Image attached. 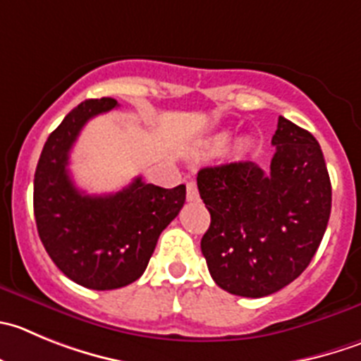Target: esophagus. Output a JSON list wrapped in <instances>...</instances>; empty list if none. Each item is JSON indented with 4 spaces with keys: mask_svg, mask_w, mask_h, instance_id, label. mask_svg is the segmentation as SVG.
Here are the masks:
<instances>
[{
    "mask_svg": "<svg viewBox=\"0 0 361 361\" xmlns=\"http://www.w3.org/2000/svg\"><path fill=\"white\" fill-rule=\"evenodd\" d=\"M188 200L190 202H197L198 198V188H197V184L193 183V180H190V183H188Z\"/></svg>",
    "mask_w": 361,
    "mask_h": 361,
    "instance_id": "1",
    "label": "esophagus"
}]
</instances>
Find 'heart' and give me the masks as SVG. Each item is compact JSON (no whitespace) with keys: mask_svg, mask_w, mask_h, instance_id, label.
I'll return each mask as SVG.
<instances>
[{"mask_svg":"<svg viewBox=\"0 0 361 361\" xmlns=\"http://www.w3.org/2000/svg\"><path fill=\"white\" fill-rule=\"evenodd\" d=\"M228 140H230L228 133H218V135H214V136H211V138L205 140L204 150L207 154L221 152V150L225 149L226 143H228ZM248 149H250V143L246 142V140H239V142L234 145V152L239 154V156H241V154H245Z\"/></svg>","mask_w":361,"mask_h":361,"instance_id":"heart-1","label":"heart"}]
</instances>
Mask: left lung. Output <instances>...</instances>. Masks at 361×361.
Segmentation results:
<instances>
[{
    "instance_id": "left-lung-1",
    "label": "left lung",
    "mask_w": 361,
    "mask_h": 361,
    "mask_svg": "<svg viewBox=\"0 0 361 361\" xmlns=\"http://www.w3.org/2000/svg\"><path fill=\"white\" fill-rule=\"evenodd\" d=\"M266 171L253 161L207 166L197 184L211 225L200 243L212 280L243 298L289 286L314 259L331 212L321 145L280 116Z\"/></svg>"
}]
</instances>
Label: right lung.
I'll use <instances>...</instances> for the list:
<instances>
[{"mask_svg":"<svg viewBox=\"0 0 361 361\" xmlns=\"http://www.w3.org/2000/svg\"><path fill=\"white\" fill-rule=\"evenodd\" d=\"M116 108L115 99L81 102L44 145L33 183V211L40 241L58 269L94 290L138 280L161 232L186 202V186L171 190L136 177L122 191L85 195L72 183L68 156L85 123Z\"/></svg>","mask_w":361,"mask_h":361,"instance_id":"right-lung-1","label":"right lung"}]
</instances>
